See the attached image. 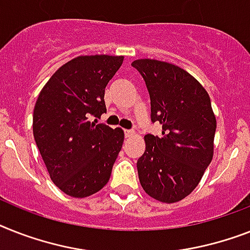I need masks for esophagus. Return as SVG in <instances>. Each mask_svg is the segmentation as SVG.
Returning <instances> with one entry per match:
<instances>
[{
  "instance_id": "obj_1",
  "label": "esophagus",
  "mask_w": 250,
  "mask_h": 250,
  "mask_svg": "<svg viewBox=\"0 0 250 250\" xmlns=\"http://www.w3.org/2000/svg\"><path fill=\"white\" fill-rule=\"evenodd\" d=\"M133 135H135V131H133V129H125V137H132Z\"/></svg>"
}]
</instances>
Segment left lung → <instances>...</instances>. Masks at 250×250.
<instances>
[{
    "mask_svg": "<svg viewBox=\"0 0 250 250\" xmlns=\"http://www.w3.org/2000/svg\"><path fill=\"white\" fill-rule=\"evenodd\" d=\"M146 83L151 122L162 136L146 135V149L137 160L140 184L147 195L176 203L192 192L213 158L216 117L209 95L191 74L159 60L132 62Z\"/></svg>",
    "mask_w": 250,
    "mask_h": 250,
    "instance_id": "8db88e82",
    "label": "left lung"
}]
</instances>
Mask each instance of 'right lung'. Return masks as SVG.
<instances>
[{
  "label": "right lung",
  "mask_w": 250,
  "mask_h": 250,
  "mask_svg": "<svg viewBox=\"0 0 250 250\" xmlns=\"http://www.w3.org/2000/svg\"><path fill=\"white\" fill-rule=\"evenodd\" d=\"M123 56H78L59 68L38 95L33 136L52 182L73 198H86L110 178L125 133L91 117L106 111L105 87Z\"/></svg>",
  "instance_id": "add662e5"
}]
</instances>
